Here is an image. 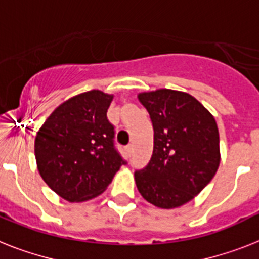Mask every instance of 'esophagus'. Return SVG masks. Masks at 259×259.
<instances>
[{"label": "esophagus", "instance_id": "1", "mask_svg": "<svg viewBox=\"0 0 259 259\" xmlns=\"http://www.w3.org/2000/svg\"><path fill=\"white\" fill-rule=\"evenodd\" d=\"M132 150H133V145L132 144L127 145V146H126V151H127V154H130V153H132Z\"/></svg>", "mask_w": 259, "mask_h": 259}]
</instances>
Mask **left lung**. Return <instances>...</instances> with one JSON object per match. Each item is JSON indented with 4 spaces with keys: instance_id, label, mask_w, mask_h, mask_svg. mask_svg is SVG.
Wrapping results in <instances>:
<instances>
[{
    "instance_id": "obj_1",
    "label": "left lung",
    "mask_w": 259,
    "mask_h": 259,
    "mask_svg": "<svg viewBox=\"0 0 259 259\" xmlns=\"http://www.w3.org/2000/svg\"><path fill=\"white\" fill-rule=\"evenodd\" d=\"M154 129L150 162L134 173L141 195L161 209L194 199L213 180L221 162L214 115L191 94L171 89L138 93Z\"/></svg>"
}]
</instances>
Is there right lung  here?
Masks as SVG:
<instances>
[{"mask_svg":"<svg viewBox=\"0 0 259 259\" xmlns=\"http://www.w3.org/2000/svg\"><path fill=\"white\" fill-rule=\"evenodd\" d=\"M114 94L89 90L58 105L35 134L37 169L45 184L69 202L102 194L123 165L113 145L106 111Z\"/></svg>","mask_w":259,"mask_h":259,"instance_id":"add662e5","label":"right lung"}]
</instances>
